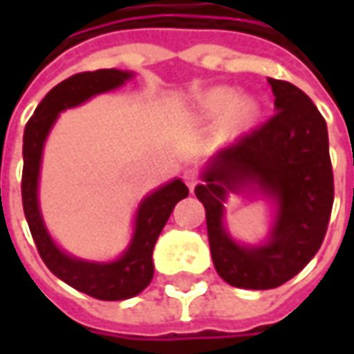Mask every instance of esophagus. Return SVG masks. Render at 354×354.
Wrapping results in <instances>:
<instances>
[{
    "label": "esophagus",
    "instance_id": "34e87169",
    "mask_svg": "<svg viewBox=\"0 0 354 354\" xmlns=\"http://www.w3.org/2000/svg\"><path fill=\"white\" fill-rule=\"evenodd\" d=\"M183 179L189 189H193L195 185L198 183V173L195 169H185L183 171Z\"/></svg>",
    "mask_w": 354,
    "mask_h": 354
}]
</instances>
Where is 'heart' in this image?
<instances>
[{"label": "heart", "instance_id": "obj_1", "mask_svg": "<svg viewBox=\"0 0 354 354\" xmlns=\"http://www.w3.org/2000/svg\"><path fill=\"white\" fill-rule=\"evenodd\" d=\"M226 109L229 112L225 116V129L228 133H238L256 120L260 106L250 96L238 98L234 88H214L201 100V114L205 118L221 116Z\"/></svg>", "mask_w": 354, "mask_h": 354}]
</instances>
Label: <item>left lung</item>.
Returning a JSON list of instances; mask_svg holds the SVG:
<instances>
[{"label": "left lung", "instance_id": "8db88e82", "mask_svg": "<svg viewBox=\"0 0 354 354\" xmlns=\"http://www.w3.org/2000/svg\"><path fill=\"white\" fill-rule=\"evenodd\" d=\"M276 114L211 157L195 195L207 212L212 264L226 283L272 290L317 254L333 209L327 124L304 90L268 78ZM258 190L277 205L268 242L244 247L224 228L228 192Z\"/></svg>", "mask_w": 354, "mask_h": 354}]
</instances>
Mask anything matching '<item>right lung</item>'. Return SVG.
I'll return each mask as SVG.
<instances>
[{
    "mask_svg": "<svg viewBox=\"0 0 354 354\" xmlns=\"http://www.w3.org/2000/svg\"><path fill=\"white\" fill-rule=\"evenodd\" d=\"M131 76L133 75L126 71L102 68L94 73H78L62 80L37 106L23 133L21 197L25 218L39 256L43 258L48 270L64 283L104 301L128 299L142 293L149 286L153 278V246L175 205L189 195V189L181 179H175L143 198L136 212V226L128 250L114 262L102 264L73 258L53 242L39 211V171L45 140L62 110L75 108L96 94L118 88Z\"/></svg>",
    "mask_w": 354,
    "mask_h": 354,
    "instance_id": "obj_1",
    "label": "right lung"
}]
</instances>
